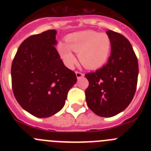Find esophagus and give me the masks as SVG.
Here are the masks:
<instances>
[{
	"mask_svg": "<svg viewBox=\"0 0 151 151\" xmlns=\"http://www.w3.org/2000/svg\"><path fill=\"white\" fill-rule=\"evenodd\" d=\"M76 77H77V78H78V79H79V78H82V77H84V74H83V73H80V72L76 71Z\"/></svg>",
	"mask_w": 151,
	"mask_h": 151,
	"instance_id": "34e87169",
	"label": "esophagus"
}]
</instances>
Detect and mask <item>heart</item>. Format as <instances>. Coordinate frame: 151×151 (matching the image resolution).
Here are the masks:
<instances>
[{"mask_svg":"<svg viewBox=\"0 0 151 151\" xmlns=\"http://www.w3.org/2000/svg\"><path fill=\"white\" fill-rule=\"evenodd\" d=\"M66 44L60 42L57 51L63 62L72 68L76 63L73 51L78 53V60L84 67L94 69L102 66L107 60L112 48L110 38L104 33L86 30L68 35Z\"/></svg>","mask_w":151,"mask_h":151,"instance_id":"heart-1","label":"heart"}]
</instances>
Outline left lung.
<instances>
[{"label": "left lung", "mask_w": 151, "mask_h": 151, "mask_svg": "<svg viewBox=\"0 0 151 151\" xmlns=\"http://www.w3.org/2000/svg\"><path fill=\"white\" fill-rule=\"evenodd\" d=\"M112 48L107 63L94 73L85 74L89 85L86 102L92 111L111 117L123 111L135 94L138 63L132 46L125 36L109 30Z\"/></svg>", "instance_id": "obj_1"}]
</instances>
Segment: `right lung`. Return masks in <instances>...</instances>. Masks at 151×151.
I'll list each match as a JSON object with an SVG mask.
<instances>
[{
    "instance_id": "1",
    "label": "right lung",
    "mask_w": 151,
    "mask_h": 151,
    "mask_svg": "<svg viewBox=\"0 0 151 151\" xmlns=\"http://www.w3.org/2000/svg\"><path fill=\"white\" fill-rule=\"evenodd\" d=\"M57 31L26 38L19 47L11 66L12 88L24 110L38 118L54 115L63 107L76 73L65 66L54 45Z\"/></svg>"
}]
</instances>
